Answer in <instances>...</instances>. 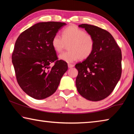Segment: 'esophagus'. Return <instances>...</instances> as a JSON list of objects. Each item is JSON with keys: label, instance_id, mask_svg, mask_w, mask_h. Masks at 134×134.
Here are the masks:
<instances>
[{"label": "esophagus", "instance_id": "esophagus-1", "mask_svg": "<svg viewBox=\"0 0 134 134\" xmlns=\"http://www.w3.org/2000/svg\"><path fill=\"white\" fill-rule=\"evenodd\" d=\"M68 67H69V68H72V67H74V65L71 64H68Z\"/></svg>", "mask_w": 134, "mask_h": 134}]
</instances>
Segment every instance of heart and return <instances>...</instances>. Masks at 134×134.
Wrapping results in <instances>:
<instances>
[{"instance_id": "obj_1", "label": "heart", "mask_w": 134, "mask_h": 134, "mask_svg": "<svg viewBox=\"0 0 134 134\" xmlns=\"http://www.w3.org/2000/svg\"><path fill=\"white\" fill-rule=\"evenodd\" d=\"M52 46L57 53H60L69 45V51L59 55L60 60L71 63L80 58L84 60L91 55L94 47V40L89 34L74 25L65 28L62 31V37L56 34L51 41Z\"/></svg>"}]
</instances>
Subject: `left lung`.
I'll return each instance as SVG.
<instances>
[{
    "label": "left lung",
    "instance_id": "1",
    "mask_svg": "<svg viewBox=\"0 0 134 134\" xmlns=\"http://www.w3.org/2000/svg\"><path fill=\"white\" fill-rule=\"evenodd\" d=\"M94 40L89 57L76 64L78 70L76 85L81 96L99 101L112 92L121 76L122 54L112 35L107 31L88 24L79 25Z\"/></svg>",
    "mask_w": 134,
    "mask_h": 134
}]
</instances>
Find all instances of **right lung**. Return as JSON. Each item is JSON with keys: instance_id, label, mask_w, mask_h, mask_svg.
<instances>
[{"instance_id": "right-lung-1", "label": "right lung", "mask_w": 134, "mask_h": 134, "mask_svg": "<svg viewBox=\"0 0 134 134\" xmlns=\"http://www.w3.org/2000/svg\"><path fill=\"white\" fill-rule=\"evenodd\" d=\"M65 25L39 22L22 32L16 41L12 60L17 81L34 99H44L55 93L68 69L66 62L57 60L51 44L54 36Z\"/></svg>"}]
</instances>
